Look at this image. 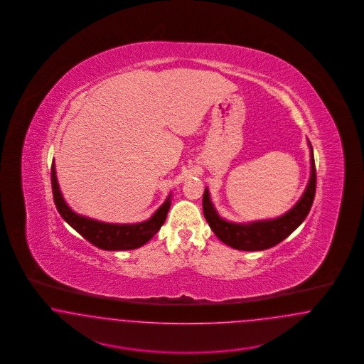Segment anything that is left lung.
Here are the masks:
<instances>
[{
	"label": "left lung",
	"instance_id": "1",
	"mask_svg": "<svg viewBox=\"0 0 364 364\" xmlns=\"http://www.w3.org/2000/svg\"><path fill=\"white\" fill-rule=\"evenodd\" d=\"M310 147V178L307 187L296 202L294 208L288 210L285 214L277 218L259 220L252 223H232L223 218L218 211L214 208L208 188H205L203 193V214L205 218L214 232V235L225 242L226 245L240 250V251H263L277 245L278 242L285 240L294 229L301 225L311 210L315 187H316V173H315V162H314V151L311 143Z\"/></svg>",
	"mask_w": 364,
	"mask_h": 364
}]
</instances>
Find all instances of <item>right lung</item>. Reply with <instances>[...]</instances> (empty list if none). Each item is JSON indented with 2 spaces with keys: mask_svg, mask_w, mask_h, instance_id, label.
<instances>
[{
  "mask_svg": "<svg viewBox=\"0 0 364 364\" xmlns=\"http://www.w3.org/2000/svg\"><path fill=\"white\" fill-rule=\"evenodd\" d=\"M52 188L55 208L64 218V221L70 224L91 244L106 251L135 250L150 242L156 232L161 229V226L164 225L172 203L171 192L166 200L158 208L149 220L138 224H110L90 218L86 215H80L67 205L58 186L54 161L52 164Z\"/></svg>",
  "mask_w": 364,
  "mask_h": 364,
  "instance_id": "obj_1",
  "label": "right lung"
}]
</instances>
